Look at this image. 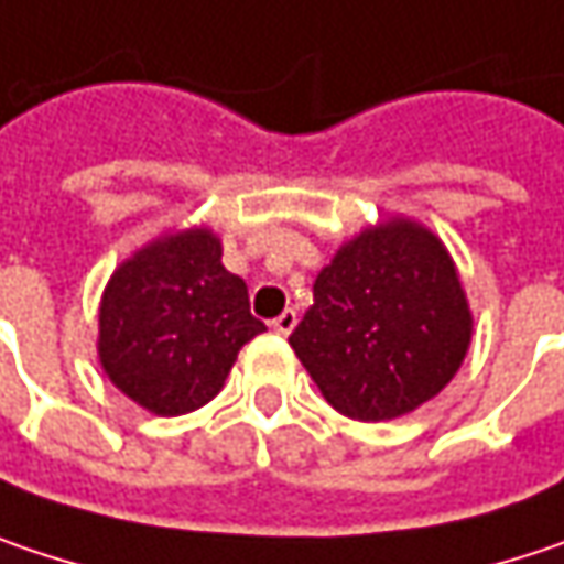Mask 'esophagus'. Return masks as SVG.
Here are the masks:
<instances>
[{
	"label": "esophagus",
	"mask_w": 564,
	"mask_h": 564,
	"mask_svg": "<svg viewBox=\"0 0 564 564\" xmlns=\"http://www.w3.org/2000/svg\"><path fill=\"white\" fill-rule=\"evenodd\" d=\"M271 328H274L278 335H290V332L296 328V313H293V310H283V313L271 322Z\"/></svg>",
	"instance_id": "obj_1"
}]
</instances>
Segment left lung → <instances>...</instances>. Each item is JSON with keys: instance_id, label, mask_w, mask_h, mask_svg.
<instances>
[{"instance_id": "8db88e82", "label": "left lung", "mask_w": 564, "mask_h": 564, "mask_svg": "<svg viewBox=\"0 0 564 564\" xmlns=\"http://www.w3.org/2000/svg\"><path fill=\"white\" fill-rule=\"evenodd\" d=\"M473 310L434 229L386 216L341 242L290 348L335 412L392 421L431 402L466 360Z\"/></svg>"}]
</instances>
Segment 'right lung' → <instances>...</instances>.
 Masks as SVG:
<instances>
[{
    "label": "right lung",
    "instance_id": "right-lung-1",
    "mask_svg": "<svg viewBox=\"0 0 564 564\" xmlns=\"http://www.w3.org/2000/svg\"><path fill=\"white\" fill-rule=\"evenodd\" d=\"M261 332L246 281L223 268L219 236L187 226L115 268L98 306V364L140 409L175 417L207 405Z\"/></svg>",
    "mask_w": 564,
    "mask_h": 564
}]
</instances>
